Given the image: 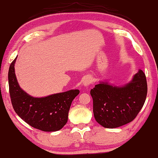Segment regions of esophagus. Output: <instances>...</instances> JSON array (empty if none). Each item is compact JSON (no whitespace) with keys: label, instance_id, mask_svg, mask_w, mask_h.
<instances>
[{"label":"esophagus","instance_id":"34e87169","mask_svg":"<svg viewBox=\"0 0 158 158\" xmlns=\"http://www.w3.org/2000/svg\"><path fill=\"white\" fill-rule=\"evenodd\" d=\"M92 82H93V80H92L91 77L88 76V77H87V78H86L84 80V81H83V85H84L85 86H86V87H87V86L91 84Z\"/></svg>","mask_w":158,"mask_h":158}]
</instances>
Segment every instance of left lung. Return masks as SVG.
Wrapping results in <instances>:
<instances>
[{
  "mask_svg": "<svg viewBox=\"0 0 158 158\" xmlns=\"http://www.w3.org/2000/svg\"><path fill=\"white\" fill-rule=\"evenodd\" d=\"M90 94L97 123L105 128H117L133 121L142 109L147 95V78L139 70L124 87L101 82L91 89Z\"/></svg>",
  "mask_w": 158,
  "mask_h": 158,
  "instance_id": "obj_1",
  "label": "left lung"
}]
</instances>
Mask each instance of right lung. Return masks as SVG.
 Wrapping results in <instances>:
<instances>
[{
	"mask_svg": "<svg viewBox=\"0 0 158 158\" xmlns=\"http://www.w3.org/2000/svg\"><path fill=\"white\" fill-rule=\"evenodd\" d=\"M16 58L11 63L8 72L10 95L15 112L35 129L48 132L61 129L67 122L71 102L80 91L73 89L44 98L30 96L17 82L14 72Z\"/></svg>",
	"mask_w": 158,
	"mask_h": 158,
	"instance_id": "right-lung-1",
	"label": "right lung"
}]
</instances>
